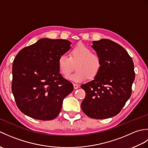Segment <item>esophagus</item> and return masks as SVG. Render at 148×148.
Segmentation results:
<instances>
[{
    "mask_svg": "<svg viewBox=\"0 0 148 148\" xmlns=\"http://www.w3.org/2000/svg\"><path fill=\"white\" fill-rule=\"evenodd\" d=\"M73 86H74V89H77L78 88H79V84H73Z\"/></svg>",
    "mask_w": 148,
    "mask_h": 148,
    "instance_id": "1",
    "label": "esophagus"
}]
</instances>
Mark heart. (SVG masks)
Returning a JSON list of instances; mask_svg holds the SVG:
<instances>
[{"label": "heart", "instance_id": "heart-1", "mask_svg": "<svg viewBox=\"0 0 148 148\" xmlns=\"http://www.w3.org/2000/svg\"><path fill=\"white\" fill-rule=\"evenodd\" d=\"M76 65L77 71L68 75ZM60 72L64 77L68 75V79L76 83H81L97 76L102 67V60L100 56L92 53L88 47L79 45L71 50L70 57L66 55L60 56L58 60Z\"/></svg>", "mask_w": 148, "mask_h": 148}]
</instances>
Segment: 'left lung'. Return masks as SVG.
Instances as JSON below:
<instances>
[{
    "mask_svg": "<svg viewBox=\"0 0 148 148\" xmlns=\"http://www.w3.org/2000/svg\"><path fill=\"white\" fill-rule=\"evenodd\" d=\"M92 43L102 67L93 80L81 86L86 92L81 109L90 118H111L121 111L131 96L134 62L126 50L114 41L102 39Z\"/></svg>",
    "mask_w": 148,
    "mask_h": 148,
    "instance_id": "obj_1",
    "label": "left lung"
}]
</instances>
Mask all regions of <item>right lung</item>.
Wrapping results in <instances>:
<instances>
[{
	"label": "right lung",
	"instance_id": "1",
	"mask_svg": "<svg viewBox=\"0 0 148 148\" xmlns=\"http://www.w3.org/2000/svg\"><path fill=\"white\" fill-rule=\"evenodd\" d=\"M65 39L43 38L20 50L12 64V92L19 109L30 117H57L63 100L73 91L59 72L58 60L71 49Z\"/></svg>",
	"mask_w": 148,
	"mask_h": 148
}]
</instances>
